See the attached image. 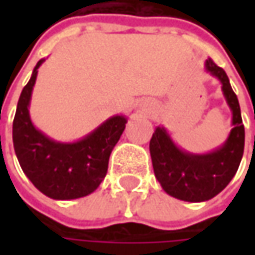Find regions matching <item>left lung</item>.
Segmentation results:
<instances>
[{
	"label": "left lung",
	"instance_id": "8db88e82",
	"mask_svg": "<svg viewBox=\"0 0 255 255\" xmlns=\"http://www.w3.org/2000/svg\"><path fill=\"white\" fill-rule=\"evenodd\" d=\"M206 71L221 82V91L233 113V129L220 147L209 153H190L173 142L163 126H157L150 139L154 176L163 190L179 200L199 203L217 196L234 177L244 153V125L239 99L231 89L229 76L210 58Z\"/></svg>",
	"mask_w": 255,
	"mask_h": 255
}]
</instances>
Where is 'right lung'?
<instances>
[{"mask_svg":"<svg viewBox=\"0 0 255 255\" xmlns=\"http://www.w3.org/2000/svg\"><path fill=\"white\" fill-rule=\"evenodd\" d=\"M44 61H38L16 105L12 123L15 154L26 177L45 196L55 200L85 197L105 179L109 156L128 118L112 116L76 142H56L48 137L35 128L28 111L38 68Z\"/></svg>","mask_w":255,"mask_h":255,"instance_id":"right-lung-1","label":"right lung"}]
</instances>
